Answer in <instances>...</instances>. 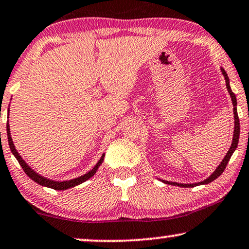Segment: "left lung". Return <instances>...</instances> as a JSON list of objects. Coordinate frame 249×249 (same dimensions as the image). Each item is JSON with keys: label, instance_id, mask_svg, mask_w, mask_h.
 I'll list each match as a JSON object with an SVG mask.
<instances>
[{"label": "left lung", "instance_id": "1", "mask_svg": "<svg viewBox=\"0 0 249 249\" xmlns=\"http://www.w3.org/2000/svg\"><path fill=\"white\" fill-rule=\"evenodd\" d=\"M221 72L223 74L224 79H225V85H227V89L229 93H230V97H231V101H232V105H233V115H234V130H233V138H232V144L230 148H229L227 156L224 157V159L221 161V163L218 164L217 168L213 172V174L209 177H207L206 179L201 180V182H198V183H190V184H184V183H176V182H169V180H164V179H160L161 182L166 183V184H170V185H177V186H180V188H195V186H198V185H203V184H209L213 180H215L216 178L219 175H222V173L224 172L225 167H227V164L229 162V160H230V158L233 152L235 151V148L238 146V142H239V135H240V122H239V118H238V112H237V97L233 93V91L231 90V87H230V80H229V76L227 72H225V70L223 67H221Z\"/></svg>", "mask_w": 249, "mask_h": 249}]
</instances>
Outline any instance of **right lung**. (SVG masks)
Listing matches in <instances>:
<instances>
[{
  "instance_id": "1",
  "label": "right lung",
  "mask_w": 249,
  "mask_h": 249,
  "mask_svg": "<svg viewBox=\"0 0 249 249\" xmlns=\"http://www.w3.org/2000/svg\"><path fill=\"white\" fill-rule=\"evenodd\" d=\"M6 134H8V142H9V146H10L11 152L16 157V159L18 160L19 164H20L22 169H24L26 175L30 177L31 179H33L35 183L40 184V185H42V186H46V188H50V189H53V190H59V191H61V190H67V189L74 188V186L79 185V184H81L83 182H86V180H88L89 178H91V177L96 174L97 170H98V168L101 167L103 161H104L105 154L103 153V156L101 157V159L98 160V162L96 163V166L93 167L92 169L90 170V172L86 173L85 175H81V176L76 177V178H73V179H70V180H53V179L47 178V177L40 175V174L32 169V168L25 162V160L22 159L20 154L18 153V151L16 150L14 141H12V138H11L10 125H9V121L6 122Z\"/></svg>"
}]
</instances>
